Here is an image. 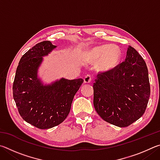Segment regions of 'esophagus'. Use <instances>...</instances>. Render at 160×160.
Masks as SVG:
<instances>
[{
	"label": "esophagus",
	"instance_id": "obj_1",
	"mask_svg": "<svg viewBox=\"0 0 160 160\" xmlns=\"http://www.w3.org/2000/svg\"><path fill=\"white\" fill-rule=\"evenodd\" d=\"M92 80V77L90 75H87L84 78V82L85 83H90Z\"/></svg>",
	"mask_w": 160,
	"mask_h": 160
}]
</instances>
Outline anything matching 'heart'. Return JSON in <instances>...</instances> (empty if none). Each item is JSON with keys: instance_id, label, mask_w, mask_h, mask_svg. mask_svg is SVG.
<instances>
[{"instance_id": "obj_1", "label": "heart", "mask_w": 160, "mask_h": 160, "mask_svg": "<svg viewBox=\"0 0 160 160\" xmlns=\"http://www.w3.org/2000/svg\"><path fill=\"white\" fill-rule=\"evenodd\" d=\"M121 58V48L115 44L97 46L87 51L85 55L88 63H97V68L103 72H109L114 69L118 65Z\"/></svg>"}]
</instances>
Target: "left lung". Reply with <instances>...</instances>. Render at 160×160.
<instances>
[{"label": "left lung", "mask_w": 160, "mask_h": 160, "mask_svg": "<svg viewBox=\"0 0 160 160\" xmlns=\"http://www.w3.org/2000/svg\"><path fill=\"white\" fill-rule=\"evenodd\" d=\"M93 89L94 107L100 117L121 128L130 126L143 115L150 99L145 61L130 46L125 61L97 75Z\"/></svg>", "instance_id": "1"}]
</instances>
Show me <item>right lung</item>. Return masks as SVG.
<instances>
[{
	"instance_id": "right-lung-1",
	"label": "right lung",
	"mask_w": 160,
	"mask_h": 160,
	"mask_svg": "<svg viewBox=\"0 0 160 160\" xmlns=\"http://www.w3.org/2000/svg\"><path fill=\"white\" fill-rule=\"evenodd\" d=\"M56 47L50 41H44L27 51L19 62L13 82V98L19 113L26 122L40 129L53 128L63 122L83 82L82 78H61L44 85L37 78L43 56Z\"/></svg>"
}]
</instances>
